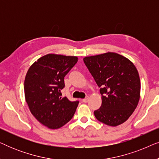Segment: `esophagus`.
<instances>
[{
	"label": "esophagus",
	"instance_id": "esophagus-1",
	"mask_svg": "<svg viewBox=\"0 0 159 159\" xmlns=\"http://www.w3.org/2000/svg\"><path fill=\"white\" fill-rule=\"evenodd\" d=\"M88 100H89V97H88V96H87L86 98H84V99H82V101H83L84 103H88Z\"/></svg>",
	"mask_w": 159,
	"mask_h": 159
}]
</instances>
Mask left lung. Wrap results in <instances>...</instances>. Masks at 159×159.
Wrapping results in <instances>:
<instances>
[{
    "label": "left lung",
    "instance_id": "1",
    "mask_svg": "<svg viewBox=\"0 0 159 159\" xmlns=\"http://www.w3.org/2000/svg\"><path fill=\"white\" fill-rule=\"evenodd\" d=\"M83 61L101 94V106L94 111L95 118L112 127L124 123L140 100V77L133 63L112 52L88 56Z\"/></svg>",
    "mask_w": 159,
    "mask_h": 159
}]
</instances>
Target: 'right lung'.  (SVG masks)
I'll list each match as a JSON object with an SVG mask.
<instances>
[{
	"instance_id": "add662e5",
	"label": "right lung",
	"mask_w": 159,
	"mask_h": 159,
	"mask_svg": "<svg viewBox=\"0 0 159 159\" xmlns=\"http://www.w3.org/2000/svg\"><path fill=\"white\" fill-rule=\"evenodd\" d=\"M77 56L47 54L28 69L25 80L26 102L37 120L58 129L72 118L79 101L62 98L64 77L77 64Z\"/></svg>"
}]
</instances>
